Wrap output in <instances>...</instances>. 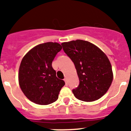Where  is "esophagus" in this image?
I'll return each instance as SVG.
<instances>
[{"label":"esophagus","mask_w":131,"mask_h":131,"mask_svg":"<svg viewBox=\"0 0 131 131\" xmlns=\"http://www.w3.org/2000/svg\"><path fill=\"white\" fill-rule=\"evenodd\" d=\"M63 80H64V81L66 82V84H68V83H67V78H66V77H65L64 79H63Z\"/></svg>","instance_id":"34e87169"}]
</instances>
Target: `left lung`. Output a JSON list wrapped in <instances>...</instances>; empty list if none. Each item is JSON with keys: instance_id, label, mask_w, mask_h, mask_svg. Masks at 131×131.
<instances>
[{"instance_id": "1", "label": "left lung", "mask_w": 131, "mask_h": 131, "mask_svg": "<svg viewBox=\"0 0 131 131\" xmlns=\"http://www.w3.org/2000/svg\"><path fill=\"white\" fill-rule=\"evenodd\" d=\"M62 46L73 62L79 79V86L72 90L74 96L92 102L104 95L113 81L112 66L106 54L86 40H71Z\"/></svg>"}]
</instances>
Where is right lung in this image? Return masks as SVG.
I'll use <instances>...</instances> for the list:
<instances>
[{
  "label": "right lung",
  "mask_w": 131,
  "mask_h": 131,
  "mask_svg": "<svg viewBox=\"0 0 131 131\" xmlns=\"http://www.w3.org/2000/svg\"><path fill=\"white\" fill-rule=\"evenodd\" d=\"M62 47L57 42H45L30 50L23 58L19 69V84L31 102L48 105L58 100L65 82L56 77L52 63Z\"/></svg>",
  "instance_id": "1"
}]
</instances>
